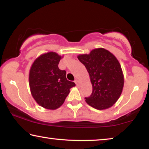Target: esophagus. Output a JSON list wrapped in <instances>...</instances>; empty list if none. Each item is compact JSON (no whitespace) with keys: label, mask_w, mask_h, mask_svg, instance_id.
Returning <instances> with one entry per match:
<instances>
[{"label":"esophagus","mask_w":149,"mask_h":149,"mask_svg":"<svg viewBox=\"0 0 149 149\" xmlns=\"http://www.w3.org/2000/svg\"><path fill=\"white\" fill-rule=\"evenodd\" d=\"M75 84H76V86H77V87H79L80 86V82H79V80H78V79H75Z\"/></svg>","instance_id":"esophagus-1"}]
</instances>
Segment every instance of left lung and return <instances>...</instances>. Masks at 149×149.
<instances>
[{
	"label": "left lung",
	"instance_id": "left-lung-1",
	"mask_svg": "<svg viewBox=\"0 0 149 149\" xmlns=\"http://www.w3.org/2000/svg\"><path fill=\"white\" fill-rule=\"evenodd\" d=\"M77 58L89 73L92 94L85 98L88 104L97 110L112 107L122 93L124 76L119 61L103 48L93 49L89 54H80Z\"/></svg>",
	"mask_w": 149,
	"mask_h": 149
}]
</instances>
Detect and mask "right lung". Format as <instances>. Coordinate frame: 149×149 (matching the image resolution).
<instances>
[{
	"instance_id": "right-lung-1",
	"label": "right lung",
	"mask_w": 149,
	"mask_h": 149,
	"mask_svg": "<svg viewBox=\"0 0 149 149\" xmlns=\"http://www.w3.org/2000/svg\"><path fill=\"white\" fill-rule=\"evenodd\" d=\"M63 56L55 52L40 55L33 62L29 73V85L31 95L39 106L48 110L61 107L74 82L66 79V72L58 68Z\"/></svg>"
}]
</instances>
